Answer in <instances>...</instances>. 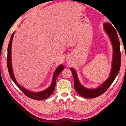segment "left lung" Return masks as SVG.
<instances>
[{"label": "left lung", "instance_id": "1", "mask_svg": "<svg viewBox=\"0 0 126 126\" xmlns=\"http://www.w3.org/2000/svg\"><path fill=\"white\" fill-rule=\"evenodd\" d=\"M104 30L110 38L113 47V55L111 63V69L108 78L97 88L90 89L87 88L81 84L75 69L71 68L70 70L73 74L74 80V88L76 92L79 95L86 98H93L98 97L106 92L118 74L121 66V52L120 49V41L117 32L114 26L109 23L103 24Z\"/></svg>", "mask_w": 126, "mask_h": 126}]
</instances>
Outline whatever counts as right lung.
<instances>
[{"instance_id":"1","label":"right lung","mask_w":126,"mask_h":126,"mask_svg":"<svg viewBox=\"0 0 126 126\" xmlns=\"http://www.w3.org/2000/svg\"><path fill=\"white\" fill-rule=\"evenodd\" d=\"M15 32H13L12 34L11 37L9 42V45H8V49H7V65L8 68V70H9V73L10 74V76L12 80L15 83L16 85L19 88L20 90L24 93V94L25 95L28 96L29 97L31 98L34 99L36 100H44L46 99L52 94V93L54 92L55 85H56V79H57L58 75L61 73L62 71L64 68V66L63 65L61 64L58 67L56 68L54 73H53V76L52 78V81L51 83L50 86L48 87L47 89H45L44 90H43L42 92H31L30 90H29L28 89H25L24 88L21 86L18 83V82L16 81L15 79V77L14 74H13V69L12 67V57H11V47H12V43L13 36H14V34Z\"/></svg>"}]
</instances>
